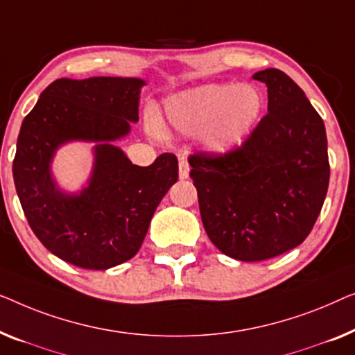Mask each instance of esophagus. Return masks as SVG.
Listing matches in <instances>:
<instances>
[{
    "instance_id": "1",
    "label": "esophagus",
    "mask_w": 355,
    "mask_h": 355,
    "mask_svg": "<svg viewBox=\"0 0 355 355\" xmlns=\"http://www.w3.org/2000/svg\"><path fill=\"white\" fill-rule=\"evenodd\" d=\"M188 173H189L188 161L184 157H180V162H178V177H180V180L188 178Z\"/></svg>"
}]
</instances>
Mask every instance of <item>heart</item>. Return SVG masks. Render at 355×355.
<instances>
[{"label":"heart","mask_w":355,"mask_h":355,"mask_svg":"<svg viewBox=\"0 0 355 355\" xmlns=\"http://www.w3.org/2000/svg\"><path fill=\"white\" fill-rule=\"evenodd\" d=\"M263 109L257 88L236 83L204 85L183 92L167 101L168 122L187 135L204 133L207 146L227 151L248 137ZM159 133L156 122L149 123Z\"/></svg>","instance_id":"obj_1"}]
</instances>
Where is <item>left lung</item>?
Instances as JSON below:
<instances>
[{
	"label": "left lung",
	"instance_id": "obj_1",
	"mask_svg": "<svg viewBox=\"0 0 355 355\" xmlns=\"http://www.w3.org/2000/svg\"><path fill=\"white\" fill-rule=\"evenodd\" d=\"M267 85L268 112L239 146L188 157L202 225L227 256L272 259L309 236L329 182L322 117L286 73L252 76Z\"/></svg>",
	"mask_w": 355,
	"mask_h": 355
}]
</instances>
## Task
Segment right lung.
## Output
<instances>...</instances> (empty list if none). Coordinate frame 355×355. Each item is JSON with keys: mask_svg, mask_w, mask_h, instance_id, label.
<instances>
[{"mask_svg": "<svg viewBox=\"0 0 355 355\" xmlns=\"http://www.w3.org/2000/svg\"><path fill=\"white\" fill-rule=\"evenodd\" d=\"M139 78H59L24 119L12 175L27 222L44 248L72 266L106 270L132 259L154 211L178 178L175 154L133 166L111 141L138 121ZM98 141L88 189L66 197L53 187L49 162L59 144Z\"/></svg>", "mask_w": 355, "mask_h": 355, "instance_id": "add662e5", "label": "right lung"}]
</instances>
